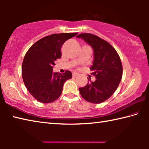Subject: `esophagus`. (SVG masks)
Listing matches in <instances>:
<instances>
[{"mask_svg":"<svg viewBox=\"0 0 149 149\" xmlns=\"http://www.w3.org/2000/svg\"><path fill=\"white\" fill-rule=\"evenodd\" d=\"M79 75V74H78V73H77V72H73V74H72L73 77H76L77 75Z\"/></svg>","mask_w":149,"mask_h":149,"instance_id":"esophagus-1","label":"esophagus"}]
</instances>
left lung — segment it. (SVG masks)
<instances>
[{
    "instance_id": "8db88e82",
    "label": "left lung",
    "mask_w": 149,
    "mask_h": 149,
    "mask_svg": "<svg viewBox=\"0 0 149 149\" xmlns=\"http://www.w3.org/2000/svg\"><path fill=\"white\" fill-rule=\"evenodd\" d=\"M91 46L94 60L90 70L95 75L94 82H89L79 89L81 97L87 101L99 104L107 100L117 89L122 77L123 68L116 50L107 41L97 35L81 33L76 36Z\"/></svg>"
}]
</instances>
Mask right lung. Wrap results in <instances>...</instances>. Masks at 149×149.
<instances>
[{
    "label": "right lung",
    "mask_w": 149,
    "mask_h": 149,
    "mask_svg": "<svg viewBox=\"0 0 149 149\" xmlns=\"http://www.w3.org/2000/svg\"><path fill=\"white\" fill-rule=\"evenodd\" d=\"M77 34H52L37 41L27 51L22 63V78L28 91L39 102L55 101L61 95L65 81L72 78L68 70L61 74L52 70L61 58L62 45Z\"/></svg>",
    "instance_id": "obj_1"
}]
</instances>
